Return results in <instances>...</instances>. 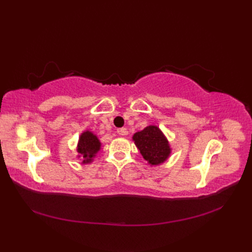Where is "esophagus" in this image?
<instances>
[{
	"instance_id": "34e87169",
	"label": "esophagus",
	"mask_w": 252,
	"mask_h": 252,
	"mask_svg": "<svg viewBox=\"0 0 252 252\" xmlns=\"http://www.w3.org/2000/svg\"><path fill=\"white\" fill-rule=\"evenodd\" d=\"M117 132L119 133L120 135H127V134H129V131H127L126 127H121V129H119Z\"/></svg>"
}]
</instances>
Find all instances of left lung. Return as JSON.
Wrapping results in <instances>:
<instances>
[{
    "label": "left lung",
    "instance_id": "left-lung-1",
    "mask_svg": "<svg viewBox=\"0 0 252 252\" xmlns=\"http://www.w3.org/2000/svg\"><path fill=\"white\" fill-rule=\"evenodd\" d=\"M143 158L152 167L164 163L172 154L170 143L164 133L157 126H147L132 136Z\"/></svg>",
    "mask_w": 252,
    "mask_h": 252
}]
</instances>
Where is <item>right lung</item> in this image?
Instances as JSON below:
<instances>
[{
    "label": "right lung",
    "instance_id": "right-lung-1",
    "mask_svg": "<svg viewBox=\"0 0 252 252\" xmlns=\"http://www.w3.org/2000/svg\"><path fill=\"white\" fill-rule=\"evenodd\" d=\"M101 143L97 135L92 131L85 130L79 136L77 144V158L81 159L82 164H90L94 161V158L98 154Z\"/></svg>",
    "mask_w": 252,
    "mask_h": 252
}]
</instances>
